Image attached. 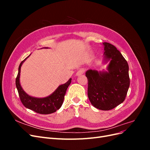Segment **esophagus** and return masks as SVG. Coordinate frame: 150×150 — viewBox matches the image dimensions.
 <instances>
[{
	"mask_svg": "<svg viewBox=\"0 0 150 150\" xmlns=\"http://www.w3.org/2000/svg\"><path fill=\"white\" fill-rule=\"evenodd\" d=\"M84 69H79L78 71H77L76 75L77 76H81V75H82L83 74H84Z\"/></svg>",
	"mask_w": 150,
	"mask_h": 150,
	"instance_id": "obj_1",
	"label": "esophagus"
}]
</instances>
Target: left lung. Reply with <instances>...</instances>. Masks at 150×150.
<instances>
[{
  "label": "left lung",
  "mask_w": 150,
  "mask_h": 150,
  "mask_svg": "<svg viewBox=\"0 0 150 150\" xmlns=\"http://www.w3.org/2000/svg\"><path fill=\"white\" fill-rule=\"evenodd\" d=\"M104 60L110 61L108 71H86L88 96L93 106L108 111L125 101L129 87V66L126 60L115 46L103 42Z\"/></svg>",
  "instance_id": "left-lung-1"
}]
</instances>
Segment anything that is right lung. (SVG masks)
<instances>
[{"label": "right lung", "mask_w": 150, "mask_h": 150, "mask_svg": "<svg viewBox=\"0 0 150 150\" xmlns=\"http://www.w3.org/2000/svg\"><path fill=\"white\" fill-rule=\"evenodd\" d=\"M29 56L27 57L24 60L21 62L19 67V71H18V74L16 79V86L18 91V93H19L20 99L25 108L30 109V110L35 111V112L42 115L51 114V113L56 112L61 107L63 101H64L66 90L68 86L71 84L72 79L70 78L67 83L64 84L60 85L55 91L47 97L44 98H38L29 96L22 89L19 81L21 66L22 63Z\"/></svg>", "instance_id": "1"}]
</instances>
